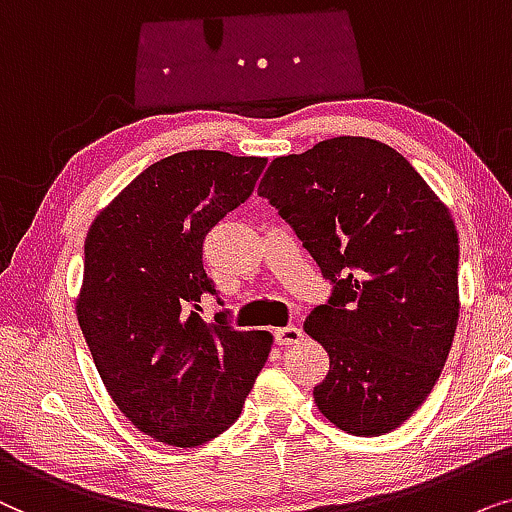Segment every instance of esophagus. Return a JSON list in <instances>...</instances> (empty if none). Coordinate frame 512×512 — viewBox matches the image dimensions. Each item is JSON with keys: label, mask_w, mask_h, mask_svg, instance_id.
<instances>
[{"label": "esophagus", "mask_w": 512, "mask_h": 512, "mask_svg": "<svg viewBox=\"0 0 512 512\" xmlns=\"http://www.w3.org/2000/svg\"><path fill=\"white\" fill-rule=\"evenodd\" d=\"M274 337H276L278 346H292V344L302 342L304 332L299 330L297 325H288V327H278V330L274 332Z\"/></svg>", "instance_id": "1"}]
</instances>
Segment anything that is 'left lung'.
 <instances>
[{"mask_svg":"<svg viewBox=\"0 0 512 512\" xmlns=\"http://www.w3.org/2000/svg\"><path fill=\"white\" fill-rule=\"evenodd\" d=\"M257 194L335 283L304 320L330 356L313 388L320 414L365 438L393 431L428 398L454 342L452 213L403 154L356 135L276 156Z\"/></svg>","mask_w":512,"mask_h":512,"instance_id":"1","label":"left lung"}]
</instances>
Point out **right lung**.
Wrapping results in <instances>:
<instances>
[{"label":"right lung","mask_w":512,"mask_h":512,"mask_svg":"<svg viewBox=\"0 0 512 512\" xmlns=\"http://www.w3.org/2000/svg\"><path fill=\"white\" fill-rule=\"evenodd\" d=\"M262 156L189 149L152 163L95 215L77 320L109 398L156 442L196 447L238 419L274 337L203 323V238L248 199Z\"/></svg>","instance_id":"1"}]
</instances>
